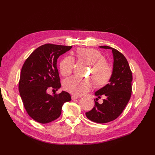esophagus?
I'll return each instance as SVG.
<instances>
[{
    "mask_svg": "<svg viewBox=\"0 0 155 155\" xmlns=\"http://www.w3.org/2000/svg\"><path fill=\"white\" fill-rule=\"evenodd\" d=\"M78 96H77V95H72L71 96V99L72 100H75V99H77L78 98Z\"/></svg>",
    "mask_w": 155,
    "mask_h": 155,
    "instance_id": "1",
    "label": "esophagus"
}]
</instances>
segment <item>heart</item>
Wrapping results in <instances>:
<instances>
[{
	"instance_id": "b5f03b06",
	"label": "heart",
	"mask_w": 155,
	"mask_h": 155,
	"mask_svg": "<svg viewBox=\"0 0 155 155\" xmlns=\"http://www.w3.org/2000/svg\"><path fill=\"white\" fill-rule=\"evenodd\" d=\"M77 56L92 66L91 77L97 88H102L107 85L113 76V68L107 63V60L99 51L91 48H78L76 51ZM75 67V59L67 56L61 60L59 67L63 77L71 74ZM65 91L77 96H82L92 90L94 83L90 80H80L73 77L66 80L63 83Z\"/></svg>"
}]
</instances>
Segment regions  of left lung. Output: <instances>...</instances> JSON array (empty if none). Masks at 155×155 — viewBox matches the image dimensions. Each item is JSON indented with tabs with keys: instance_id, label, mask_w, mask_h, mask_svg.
Wrapping results in <instances>:
<instances>
[{
	"instance_id": "left-lung-1",
	"label": "left lung",
	"mask_w": 155,
	"mask_h": 155,
	"mask_svg": "<svg viewBox=\"0 0 155 155\" xmlns=\"http://www.w3.org/2000/svg\"><path fill=\"white\" fill-rule=\"evenodd\" d=\"M110 49L114 56L113 76L110 83L97 91L98 97L95 101V107L85 113L87 117L97 123H107L117 119L123 112L131 96L132 71L126 57L114 48L107 46H99ZM103 95L106 98L101 104L97 101Z\"/></svg>"
}]
</instances>
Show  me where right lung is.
Wrapping results in <instances>:
<instances>
[{
    "instance_id": "obj_1",
    "label": "right lung",
    "mask_w": 155,
    "mask_h": 155,
    "mask_svg": "<svg viewBox=\"0 0 155 155\" xmlns=\"http://www.w3.org/2000/svg\"><path fill=\"white\" fill-rule=\"evenodd\" d=\"M71 46L45 44L38 47L24 62L19 82V91L28 115L36 122L47 124L58 119L64 102L71 101L70 94L62 91L53 95L48 88L58 91L61 87L58 57L69 51Z\"/></svg>"
}]
</instances>
